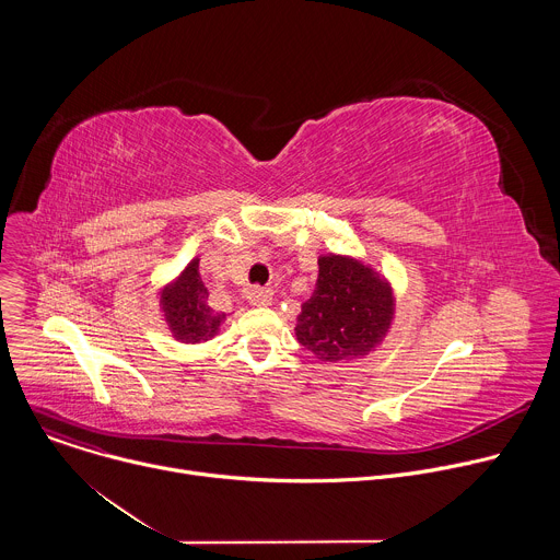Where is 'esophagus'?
I'll use <instances>...</instances> for the list:
<instances>
[{"label": "esophagus", "mask_w": 560, "mask_h": 560, "mask_svg": "<svg viewBox=\"0 0 560 560\" xmlns=\"http://www.w3.org/2000/svg\"><path fill=\"white\" fill-rule=\"evenodd\" d=\"M246 299H248V303H250V305L266 307V305H270V303H272V292H270V290H266V288H253V290H248Z\"/></svg>", "instance_id": "1"}]
</instances>
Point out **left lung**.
<instances>
[{
    "instance_id": "1",
    "label": "left lung",
    "mask_w": 560,
    "mask_h": 560,
    "mask_svg": "<svg viewBox=\"0 0 560 560\" xmlns=\"http://www.w3.org/2000/svg\"><path fill=\"white\" fill-rule=\"evenodd\" d=\"M394 318L396 292L385 275L359 257L324 253L294 335L318 363H350L383 346Z\"/></svg>"
}]
</instances>
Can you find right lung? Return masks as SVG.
I'll return each mask as SVG.
<instances>
[{"mask_svg":"<svg viewBox=\"0 0 560 560\" xmlns=\"http://www.w3.org/2000/svg\"><path fill=\"white\" fill-rule=\"evenodd\" d=\"M156 301L173 339L184 346L214 339L228 318L225 312H217L208 303V288L199 275V257H195L175 279L159 288Z\"/></svg>","mask_w":560,"mask_h":560,"instance_id":"1","label":"right lung"}]
</instances>
